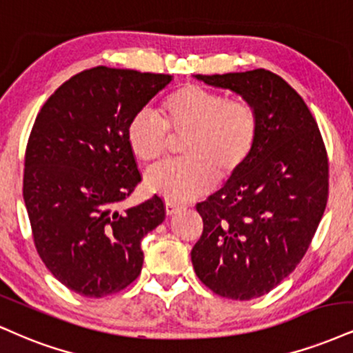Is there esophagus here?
Returning a JSON list of instances; mask_svg holds the SVG:
<instances>
[{
	"mask_svg": "<svg viewBox=\"0 0 353 353\" xmlns=\"http://www.w3.org/2000/svg\"><path fill=\"white\" fill-rule=\"evenodd\" d=\"M181 210V205H177V203H174V202H165V214L168 215H174V214H177V212Z\"/></svg>",
	"mask_w": 353,
	"mask_h": 353,
	"instance_id": "34e87169",
	"label": "esophagus"
}]
</instances>
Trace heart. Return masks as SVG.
I'll return each instance as SVG.
<instances>
[{"mask_svg":"<svg viewBox=\"0 0 353 353\" xmlns=\"http://www.w3.org/2000/svg\"><path fill=\"white\" fill-rule=\"evenodd\" d=\"M161 117L136 113L126 128V139L136 158L158 161L171 146V136L185 138L182 156L146 174V188L174 203L190 202L243 171L260 139V117L248 100L188 83L161 103Z\"/></svg>","mask_w":353,"mask_h":353,"instance_id":"1","label":"heart"}]
</instances>
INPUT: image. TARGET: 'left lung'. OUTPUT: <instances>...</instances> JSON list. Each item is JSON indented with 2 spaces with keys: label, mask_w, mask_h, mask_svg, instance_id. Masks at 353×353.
<instances>
[{
  "label": "left lung",
  "mask_w": 353,
  "mask_h": 353,
  "mask_svg": "<svg viewBox=\"0 0 353 353\" xmlns=\"http://www.w3.org/2000/svg\"><path fill=\"white\" fill-rule=\"evenodd\" d=\"M195 79L253 103L260 139L243 171L195 207L203 232L190 252L194 271L222 298H260L303 260L324 215L329 195L324 141L299 93L273 72Z\"/></svg>",
  "instance_id": "8db88e82"
}]
</instances>
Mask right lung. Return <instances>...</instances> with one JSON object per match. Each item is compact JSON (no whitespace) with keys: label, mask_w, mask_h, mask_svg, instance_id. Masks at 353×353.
<instances>
[{"label":"right lung","mask_w":353,"mask_h":353,"mask_svg":"<svg viewBox=\"0 0 353 353\" xmlns=\"http://www.w3.org/2000/svg\"><path fill=\"white\" fill-rule=\"evenodd\" d=\"M171 80L93 67L62 83L34 121L23 181L34 245L50 273L85 298L133 283L141 240L165 217L158 195L125 212L118 205L141 181L128 123Z\"/></svg>","instance_id":"add662e5"}]
</instances>
